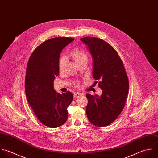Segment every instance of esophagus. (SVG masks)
Segmentation results:
<instances>
[{
	"label": "esophagus",
	"mask_w": 158,
	"mask_h": 158,
	"mask_svg": "<svg viewBox=\"0 0 158 158\" xmlns=\"http://www.w3.org/2000/svg\"><path fill=\"white\" fill-rule=\"evenodd\" d=\"M82 95V94L81 93H79V92H77L76 94H74V98H79V97H81Z\"/></svg>",
	"instance_id": "esophagus-1"
}]
</instances>
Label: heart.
Returning <instances> with one entry per match:
<instances>
[{
	"mask_svg": "<svg viewBox=\"0 0 158 158\" xmlns=\"http://www.w3.org/2000/svg\"><path fill=\"white\" fill-rule=\"evenodd\" d=\"M70 56L74 60V61L77 64H79L80 63L87 61L88 59V53L86 51L79 49V48H75L70 53ZM66 66V60L64 58H61L58 62V69L60 73L64 71ZM77 86L79 84L77 83L76 84Z\"/></svg>",
	"mask_w": 158,
	"mask_h": 158,
	"instance_id": "b5f03b06",
	"label": "heart"
}]
</instances>
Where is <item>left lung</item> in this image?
Listing matches in <instances>:
<instances>
[{
    "label": "left lung",
    "mask_w": 158,
    "mask_h": 158,
    "mask_svg": "<svg viewBox=\"0 0 158 158\" xmlns=\"http://www.w3.org/2000/svg\"><path fill=\"white\" fill-rule=\"evenodd\" d=\"M93 58V77L98 80L101 96L86 94V114L89 121L98 127L114 122L122 112L129 91V79L123 63L115 49L105 40L93 37L80 39Z\"/></svg>",
    "instance_id": "1"
}]
</instances>
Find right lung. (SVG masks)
<instances>
[{"label":"right lung","instance_id":"right-lung-1","mask_svg":"<svg viewBox=\"0 0 158 158\" xmlns=\"http://www.w3.org/2000/svg\"><path fill=\"white\" fill-rule=\"evenodd\" d=\"M74 40L71 37H55L39 45L31 54L26 68L25 92L33 111L44 125L56 128L64 124L71 103V92L60 94L53 89L59 74L58 62L61 50Z\"/></svg>","mask_w":158,"mask_h":158}]
</instances>
